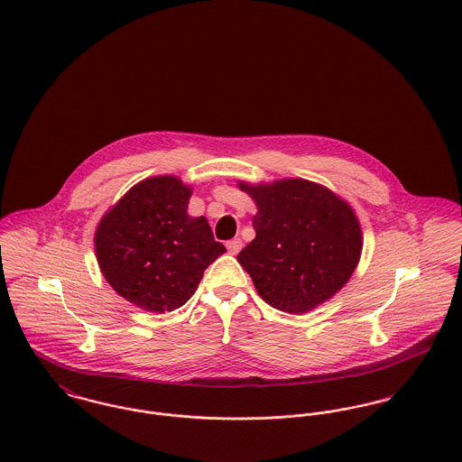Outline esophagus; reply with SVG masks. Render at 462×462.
<instances>
[{
    "label": "esophagus",
    "instance_id": "34e87169",
    "mask_svg": "<svg viewBox=\"0 0 462 462\" xmlns=\"http://www.w3.org/2000/svg\"><path fill=\"white\" fill-rule=\"evenodd\" d=\"M241 248H243V241L241 239H232V241L226 243V250H228L230 255H237L241 252Z\"/></svg>",
    "mask_w": 462,
    "mask_h": 462
}]
</instances>
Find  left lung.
Instances as JSON below:
<instances>
[{"instance_id":"left-lung-1","label":"left lung","mask_w":462,"mask_h":462,"mask_svg":"<svg viewBox=\"0 0 462 462\" xmlns=\"http://www.w3.org/2000/svg\"><path fill=\"white\" fill-rule=\"evenodd\" d=\"M239 188L255 200V239L237 255L273 308L305 313L335 296L358 265L363 237L347 202L305 179Z\"/></svg>"}]
</instances>
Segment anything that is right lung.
<instances>
[{
    "label": "right lung",
    "instance_id": "right-lung-1",
    "mask_svg": "<svg viewBox=\"0 0 462 462\" xmlns=\"http://www.w3.org/2000/svg\"><path fill=\"white\" fill-rule=\"evenodd\" d=\"M189 199L191 188L177 177H151L104 214L96 232L97 262L129 303L159 313L182 307L207 267L226 252L204 216L188 214Z\"/></svg>",
    "mask_w": 462,
    "mask_h": 462
}]
</instances>
